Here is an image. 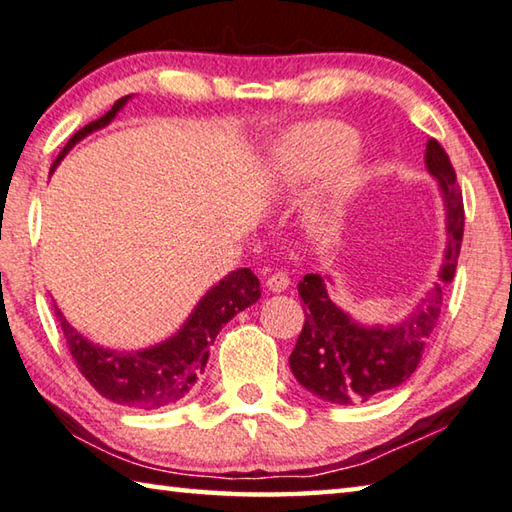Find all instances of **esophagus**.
<instances>
[{
  "mask_svg": "<svg viewBox=\"0 0 512 512\" xmlns=\"http://www.w3.org/2000/svg\"><path fill=\"white\" fill-rule=\"evenodd\" d=\"M288 284H291V280H288V275L282 273V271H275V273L266 280L268 291H273V293H284L286 288H288Z\"/></svg>",
  "mask_w": 512,
  "mask_h": 512,
  "instance_id": "34e87169",
  "label": "esophagus"
}]
</instances>
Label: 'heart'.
<instances>
[{"label": "heart", "instance_id": "obj_1", "mask_svg": "<svg viewBox=\"0 0 512 512\" xmlns=\"http://www.w3.org/2000/svg\"><path fill=\"white\" fill-rule=\"evenodd\" d=\"M358 134L338 120H318V123L300 125L286 132L273 156L275 170L297 179H315L336 170L356 152ZM367 183V170L360 165L340 167L338 174L318 206L315 217L322 224H336L349 199Z\"/></svg>", "mask_w": 512, "mask_h": 512}]
</instances>
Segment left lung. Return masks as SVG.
I'll return each mask as SVG.
<instances>
[{
    "instance_id": "left-lung-1",
    "label": "left lung",
    "mask_w": 512,
    "mask_h": 512,
    "mask_svg": "<svg viewBox=\"0 0 512 512\" xmlns=\"http://www.w3.org/2000/svg\"><path fill=\"white\" fill-rule=\"evenodd\" d=\"M425 170L439 185L445 210V250L436 280L421 302L398 322L365 324L333 302L331 275H304L297 284L304 327L288 358L306 392L333 405L365 403L403 385L421 362L425 342L439 322L443 286L452 282L463 237V199L450 156L430 138Z\"/></svg>"
}]
</instances>
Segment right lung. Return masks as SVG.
<instances>
[{
	"mask_svg": "<svg viewBox=\"0 0 512 512\" xmlns=\"http://www.w3.org/2000/svg\"><path fill=\"white\" fill-rule=\"evenodd\" d=\"M132 98L116 100L105 116L73 134L53 161L51 174L82 138L107 127ZM259 297L262 291L257 275L250 268H237L201 295V300L194 304L188 318L170 338L132 351L109 349L91 342L64 318L58 304L53 306L73 360L100 396L132 410H159V407L176 405L192 392L208 365L210 347L215 345L217 333L239 311L253 306Z\"/></svg>",
	"mask_w": 512,
	"mask_h": 512,
	"instance_id": "obj_1",
	"label": "right lung"
}]
</instances>
